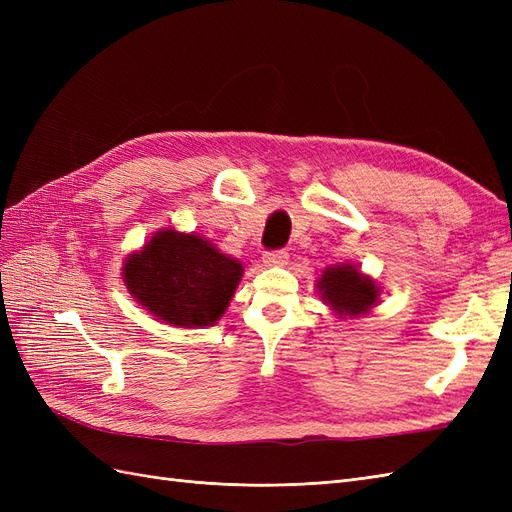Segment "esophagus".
<instances>
[{"label": "esophagus", "mask_w": 512, "mask_h": 512, "mask_svg": "<svg viewBox=\"0 0 512 512\" xmlns=\"http://www.w3.org/2000/svg\"><path fill=\"white\" fill-rule=\"evenodd\" d=\"M288 260V252L286 250H269L262 254V262H265L267 267H277V265H284Z\"/></svg>", "instance_id": "1"}]
</instances>
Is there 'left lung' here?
<instances>
[{"instance_id": "left-lung-1", "label": "left lung", "mask_w": 512, "mask_h": 512, "mask_svg": "<svg viewBox=\"0 0 512 512\" xmlns=\"http://www.w3.org/2000/svg\"><path fill=\"white\" fill-rule=\"evenodd\" d=\"M318 290L322 301H327L339 316L356 318L376 305L380 290L374 280L363 277L359 269L350 265H337L322 273Z\"/></svg>"}]
</instances>
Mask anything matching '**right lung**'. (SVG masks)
Here are the masks:
<instances>
[{"label": "right lung", "instance_id": "right-lung-1", "mask_svg": "<svg viewBox=\"0 0 512 512\" xmlns=\"http://www.w3.org/2000/svg\"><path fill=\"white\" fill-rule=\"evenodd\" d=\"M239 260L196 235L162 230L123 267L132 297L175 327H209L226 312L241 280Z\"/></svg>", "mask_w": 512, "mask_h": 512}]
</instances>
